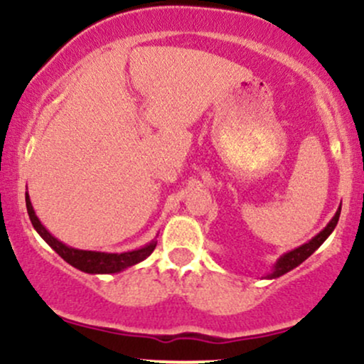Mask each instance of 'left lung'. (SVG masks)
Masks as SVG:
<instances>
[{"label":"left lung","instance_id":"left-lung-1","mask_svg":"<svg viewBox=\"0 0 364 364\" xmlns=\"http://www.w3.org/2000/svg\"><path fill=\"white\" fill-rule=\"evenodd\" d=\"M339 215H341V208L339 210L336 212V215H333V219L330 220V223L327 224V228L323 229V231L320 232V235H316L315 237H313L311 241H308V243H304L303 246H299V248L292 250V252L286 253L284 257L279 258V262L275 263L274 267V272L269 274L270 279H275V277H281V275H284L286 272H289V270L294 269V267H298L299 263H303L304 260H306L310 255L315 252L318 246L323 243L325 240L330 236V232L336 229L337 225V220H339Z\"/></svg>","mask_w":364,"mask_h":364}]
</instances>
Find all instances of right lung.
<instances>
[{
	"instance_id": "obj_1",
	"label": "right lung",
	"mask_w": 364,
	"mask_h": 364,
	"mask_svg": "<svg viewBox=\"0 0 364 364\" xmlns=\"http://www.w3.org/2000/svg\"><path fill=\"white\" fill-rule=\"evenodd\" d=\"M25 205H27L28 217H31V223L34 225V229L39 232L41 237L48 243L51 248L56 252L60 257L70 265H73L75 269L82 270V272L89 274H114L119 270L128 269V267L135 265L141 260L149 257L150 253L156 248V241L144 246V248L135 250V252H127V253H101V252H87V250H75L70 246L63 245L61 241H58L56 237L51 236L48 232V229L41 224V220L37 219L34 208H32L31 198L25 193Z\"/></svg>"
}]
</instances>
